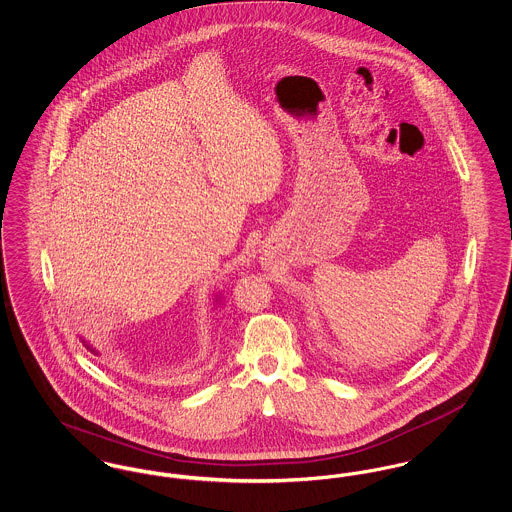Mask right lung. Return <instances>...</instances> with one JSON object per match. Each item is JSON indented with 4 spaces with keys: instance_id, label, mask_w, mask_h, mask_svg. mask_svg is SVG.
<instances>
[{
    "instance_id": "obj_1",
    "label": "right lung",
    "mask_w": 512,
    "mask_h": 512,
    "mask_svg": "<svg viewBox=\"0 0 512 512\" xmlns=\"http://www.w3.org/2000/svg\"><path fill=\"white\" fill-rule=\"evenodd\" d=\"M82 343H84V345H86V349H90V351H92V353H96V355H98V351H96V347H92V345H90V343H88V341H86V340H82Z\"/></svg>"
}]
</instances>
